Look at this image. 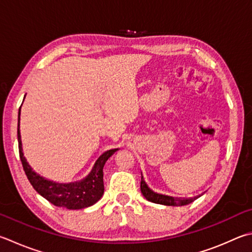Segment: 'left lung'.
Returning <instances> with one entry per match:
<instances>
[{"label":"left lung","mask_w":252,"mask_h":252,"mask_svg":"<svg viewBox=\"0 0 252 252\" xmlns=\"http://www.w3.org/2000/svg\"><path fill=\"white\" fill-rule=\"evenodd\" d=\"M140 189L142 195H144L147 200L156 203V204H162V205H168V206H183L188 205V204L192 203L194 200H196L198 196L195 197H189V198H183V197H173V196H168V195H162V194L155 193L154 191L148 188V185L146 184L144 177L141 174V182H140Z\"/></svg>","instance_id":"obj_1"}]
</instances>
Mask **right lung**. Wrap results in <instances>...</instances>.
Segmentation results:
<instances>
[{"label": "right lung", "instance_id": "obj_1", "mask_svg": "<svg viewBox=\"0 0 252 252\" xmlns=\"http://www.w3.org/2000/svg\"><path fill=\"white\" fill-rule=\"evenodd\" d=\"M20 115L21 107L18 111V124H17V139L20 158L23 168L27 175L28 181L31 182L36 191L45 197L47 201L58 207H64L68 210H81L95 204L104 193L103 182V168L104 164L112 155L118 149H111L104 153L96 160L91 172L83 180L73 183H56L49 181L37 174L25 159L22 149V140L20 132Z\"/></svg>", "mask_w": 252, "mask_h": 252}]
</instances>
